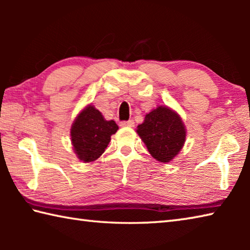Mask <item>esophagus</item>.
<instances>
[{"mask_svg": "<svg viewBox=\"0 0 250 250\" xmlns=\"http://www.w3.org/2000/svg\"><path fill=\"white\" fill-rule=\"evenodd\" d=\"M121 126H128V128H133L134 126V121L133 120H128V121H122L120 124Z\"/></svg>", "mask_w": 250, "mask_h": 250, "instance_id": "34e87169", "label": "esophagus"}]
</instances>
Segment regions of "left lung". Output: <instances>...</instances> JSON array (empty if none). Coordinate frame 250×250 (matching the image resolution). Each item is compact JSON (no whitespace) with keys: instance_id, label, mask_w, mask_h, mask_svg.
Wrapping results in <instances>:
<instances>
[{"instance_id":"left-lung-1","label":"left lung","mask_w":250,"mask_h":250,"mask_svg":"<svg viewBox=\"0 0 250 250\" xmlns=\"http://www.w3.org/2000/svg\"><path fill=\"white\" fill-rule=\"evenodd\" d=\"M137 133L155 160L168 163L184 146L186 129L181 116L167 105H158L146 113Z\"/></svg>"}]
</instances>
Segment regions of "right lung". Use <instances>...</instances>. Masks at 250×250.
Returning a JSON list of instances; mask_svg holds the SVG:
<instances>
[{"instance_id": "1", "label": "right lung", "mask_w": 250, "mask_h": 250, "mask_svg": "<svg viewBox=\"0 0 250 250\" xmlns=\"http://www.w3.org/2000/svg\"><path fill=\"white\" fill-rule=\"evenodd\" d=\"M118 129L115 121L105 120L95 105L87 104L70 128L71 145L77 158L84 163L94 162L104 153Z\"/></svg>"}]
</instances>
